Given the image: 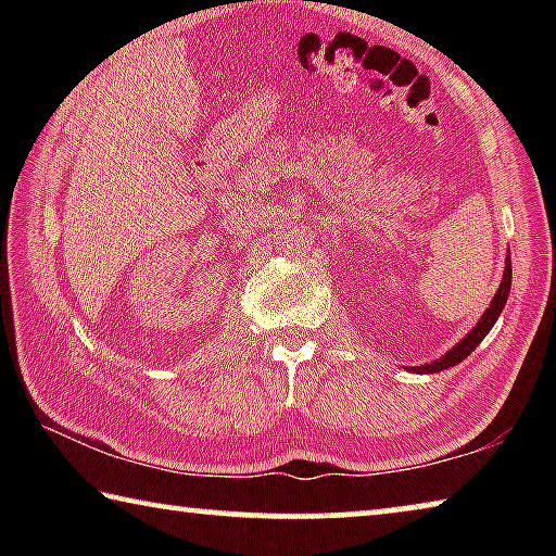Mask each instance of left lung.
<instances>
[{"mask_svg":"<svg viewBox=\"0 0 556 556\" xmlns=\"http://www.w3.org/2000/svg\"><path fill=\"white\" fill-rule=\"evenodd\" d=\"M510 281H513V260H510V255H507L505 257V271H503L501 287H497L495 296L491 301V306H488L485 312H483V316L478 318V324L470 328V331L464 338H460V341L454 348H451V351H446L444 355L437 357V361H431V363L414 365L412 370L419 372V375H431V372H441V370H446V368H454V365H458L460 361H466V357L473 353L478 345H481L483 338L491 333V328L495 326L497 316H501V312L505 308V301H507V296H510Z\"/></svg>","mask_w":556,"mask_h":556,"instance_id":"1","label":"left lung"}]
</instances>
